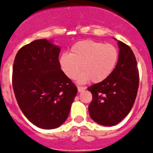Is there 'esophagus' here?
I'll list each match as a JSON object with an SVG mask.
<instances>
[{
  "label": "esophagus",
  "instance_id": "esophagus-1",
  "mask_svg": "<svg viewBox=\"0 0 153 153\" xmlns=\"http://www.w3.org/2000/svg\"><path fill=\"white\" fill-rule=\"evenodd\" d=\"M85 89H86V88H85V87L78 86V92H81V91H85Z\"/></svg>",
  "mask_w": 153,
  "mask_h": 153
}]
</instances>
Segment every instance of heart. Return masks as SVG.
<instances>
[{"mask_svg": "<svg viewBox=\"0 0 153 153\" xmlns=\"http://www.w3.org/2000/svg\"><path fill=\"white\" fill-rule=\"evenodd\" d=\"M119 53L112 44H104L92 40L75 43L69 54L62 53L59 59L61 70L65 76L74 79L81 71L80 81L91 79L100 83L109 78L116 67Z\"/></svg>", "mask_w": 153, "mask_h": 153, "instance_id": "1", "label": "heart"}]
</instances>
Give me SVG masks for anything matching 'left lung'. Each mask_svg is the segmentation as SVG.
<instances>
[{
    "label": "left lung",
    "instance_id": "1",
    "mask_svg": "<svg viewBox=\"0 0 153 153\" xmlns=\"http://www.w3.org/2000/svg\"><path fill=\"white\" fill-rule=\"evenodd\" d=\"M119 58L110 76L88 88L93 100L88 106L91 118L104 126L119 123L132 109L139 87V71L134 54L118 41Z\"/></svg>",
    "mask_w": 153,
    "mask_h": 153
}]
</instances>
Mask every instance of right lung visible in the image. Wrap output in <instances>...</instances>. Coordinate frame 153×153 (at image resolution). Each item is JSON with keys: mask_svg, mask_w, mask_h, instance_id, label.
<instances>
[{"mask_svg": "<svg viewBox=\"0 0 153 153\" xmlns=\"http://www.w3.org/2000/svg\"><path fill=\"white\" fill-rule=\"evenodd\" d=\"M52 41L35 40L19 50L13 66L14 94L22 113L43 129L67 119L78 89L59 67L60 48Z\"/></svg>", "mask_w": 153, "mask_h": 153, "instance_id": "right-lung-1", "label": "right lung"}]
</instances>
